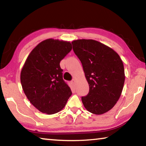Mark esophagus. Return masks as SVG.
<instances>
[{"label": "esophagus", "instance_id": "obj_1", "mask_svg": "<svg viewBox=\"0 0 146 146\" xmlns=\"http://www.w3.org/2000/svg\"><path fill=\"white\" fill-rule=\"evenodd\" d=\"M76 80L75 78H73L72 80H71V83L73 84V85H75V84H76Z\"/></svg>", "mask_w": 146, "mask_h": 146}]
</instances>
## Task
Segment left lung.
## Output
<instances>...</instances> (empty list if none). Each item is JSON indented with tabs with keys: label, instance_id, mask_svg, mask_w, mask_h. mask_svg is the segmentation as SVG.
<instances>
[{
	"label": "left lung",
	"instance_id": "obj_1",
	"mask_svg": "<svg viewBox=\"0 0 146 146\" xmlns=\"http://www.w3.org/2000/svg\"><path fill=\"white\" fill-rule=\"evenodd\" d=\"M72 44L90 86L88 95L82 97L84 106L93 114H104L114 107L122 93L125 81L122 59L112 48L92 39Z\"/></svg>",
	"mask_w": 146,
	"mask_h": 146
}]
</instances>
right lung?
I'll return each instance as SVG.
<instances>
[{"label": "right lung", "mask_w": 146, "mask_h": 146, "mask_svg": "<svg viewBox=\"0 0 146 146\" xmlns=\"http://www.w3.org/2000/svg\"><path fill=\"white\" fill-rule=\"evenodd\" d=\"M71 49L70 42L48 38L39 43L26 58L21 72L22 87L39 111L47 115L59 112L72 94L60 66Z\"/></svg>", "instance_id": "right-lung-1"}]
</instances>
